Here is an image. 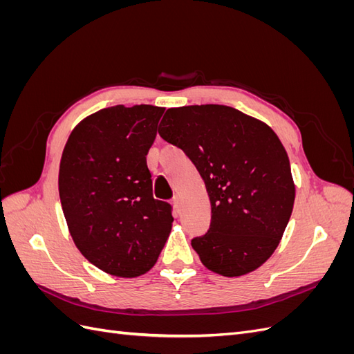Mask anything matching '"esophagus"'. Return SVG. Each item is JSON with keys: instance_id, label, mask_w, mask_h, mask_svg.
Wrapping results in <instances>:
<instances>
[{"instance_id": "34e87169", "label": "esophagus", "mask_w": 354, "mask_h": 354, "mask_svg": "<svg viewBox=\"0 0 354 354\" xmlns=\"http://www.w3.org/2000/svg\"><path fill=\"white\" fill-rule=\"evenodd\" d=\"M171 203H173L174 209L178 212V211H180V198H178V196H174V198H173V202H171Z\"/></svg>"}]
</instances>
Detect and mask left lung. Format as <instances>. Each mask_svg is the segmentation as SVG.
Here are the masks:
<instances>
[{"instance_id": "obj_1", "label": "left lung", "mask_w": 354, "mask_h": 354, "mask_svg": "<svg viewBox=\"0 0 354 354\" xmlns=\"http://www.w3.org/2000/svg\"><path fill=\"white\" fill-rule=\"evenodd\" d=\"M159 136L194 162L211 202V224L192 239L202 264L242 276L266 263L291 217L295 185L279 137L260 120L223 104L171 108Z\"/></svg>"}]
</instances>
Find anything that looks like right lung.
I'll list each match as a JSON object with an SVG mask.
<instances>
[{"label": "right lung", "mask_w": 354, "mask_h": 354, "mask_svg": "<svg viewBox=\"0 0 354 354\" xmlns=\"http://www.w3.org/2000/svg\"><path fill=\"white\" fill-rule=\"evenodd\" d=\"M164 108L112 106L73 128L63 149L59 195L71 236L100 270L136 277L156 263L173 226L153 199L146 155Z\"/></svg>", "instance_id": "right-lung-1"}]
</instances>
